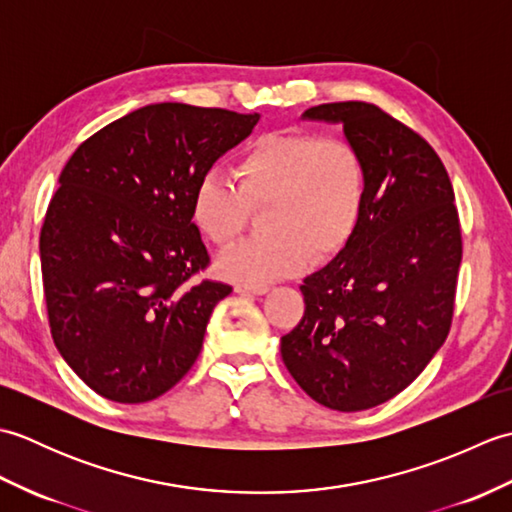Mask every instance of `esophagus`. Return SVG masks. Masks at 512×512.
<instances>
[{"label":"esophagus","instance_id":"1","mask_svg":"<svg viewBox=\"0 0 512 512\" xmlns=\"http://www.w3.org/2000/svg\"><path fill=\"white\" fill-rule=\"evenodd\" d=\"M268 290V284H248V281H239V284H235V292H242V295H266Z\"/></svg>","mask_w":512,"mask_h":512}]
</instances>
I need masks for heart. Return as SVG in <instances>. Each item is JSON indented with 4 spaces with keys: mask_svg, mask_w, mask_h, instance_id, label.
Returning a JSON list of instances; mask_svg holds the SVG:
<instances>
[{
    "mask_svg": "<svg viewBox=\"0 0 512 512\" xmlns=\"http://www.w3.org/2000/svg\"><path fill=\"white\" fill-rule=\"evenodd\" d=\"M235 184L206 171L193 184L191 220L224 246L242 231L253 206L262 233L239 239L220 257L231 279L270 281L330 259L352 242L365 211L367 165L345 138L270 132L255 138L233 165Z\"/></svg>",
    "mask_w": 512,
    "mask_h": 512,
    "instance_id": "obj_1",
    "label": "heart"
}]
</instances>
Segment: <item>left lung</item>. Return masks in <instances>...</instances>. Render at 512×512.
I'll use <instances>...</instances> for the list:
<instances>
[{
	"label": "left lung",
	"instance_id": "obj_1",
	"mask_svg": "<svg viewBox=\"0 0 512 512\" xmlns=\"http://www.w3.org/2000/svg\"><path fill=\"white\" fill-rule=\"evenodd\" d=\"M343 123L367 165L352 242L303 281V319L281 358L310 398L363 411L411 385L447 339L462 262L453 184L427 140L374 103L310 107Z\"/></svg>",
	"mask_w": 512,
	"mask_h": 512
}]
</instances>
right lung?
<instances>
[{
	"instance_id": "1",
	"label": "right lung",
	"mask_w": 512,
	"mask_h": 512,
	"mask_svg": "<svg viewBox=\"0 0 512 512\" xmlns=\"http://www.w3.org/2000/svg\"><path fill=\"white\" fill-rule=\"evenodd\" d=\"M259 114L156 103L99 129L59 176L39 235L54 345L96 394L136 405L193 367L231 286L211 257L191 191Z\"/></svg>"
}]
</instances>
